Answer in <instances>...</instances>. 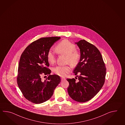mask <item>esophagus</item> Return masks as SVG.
Masks as SVG:
<instances>
[{"mask_svg": "<svg viewBox=\"0 0 125 125\" xmlns=\"http://www.w3.org/2000/svg\"><path fill=\"white\" fill-rule=\"evenodd\" d=\"M61 81H64L65 80V78H64V77H61Z\"/></svg>", "mask_w": 125, "mask_h": 125, "instance_id": "1", "label": "esophagus"}]
</instances>
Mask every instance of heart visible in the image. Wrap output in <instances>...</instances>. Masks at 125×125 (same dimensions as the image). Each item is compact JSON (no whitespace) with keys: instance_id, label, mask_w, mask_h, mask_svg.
<instances>
[{"instance_id":"heart-1","label":"heart","mask_w":125,"mask_h":125,"mask_svg":"<svg viewBox=\"0 0 125 125\" xmlns=\"http://www.w3.org/2000/svg\"><path fill=\"white\" fill-rule=\"evenodd\" d=\"M55 50L58 54L66 55V63L76 66L79 63L81 58V54L76 50V46L68 40H62L55 46ZM47 59L49 63L53 64L56 61L54 53L49 51L47 54ZM71 66L70 64L65 66H57L53 69V72L56 75L61 77L66 76L70 73Z\"/></svg>"}]
</instances>
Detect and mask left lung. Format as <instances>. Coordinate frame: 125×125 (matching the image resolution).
<instances>
[{"instance_id": "8db88e82", "label": "left lung", "mask_w": 125, "mask_h": 125, "mask_svg": "<svg viewBox=\"0 0 125 125\" xmlns=\"http://www.w3.org/2000/svg\"><path fill=\"white\" fill-rule=\"evenodd\" d=\"M75 43L81 54L80 61L73 70L75 75L79 74L77 75L79 81L74 78L67 79L68 92L74 100L84 103L93 98L103 87L106 68L100 52L95 46L85 40Z\"/></svg>"}]
</instances>
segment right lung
<instances>
[{
	"instance_id": "right-lung-1",
	"label": "right lung",
	"mask_w": 125,
	"mask_h": 125,
	"mask_svg": "<svg viewBox=\"0 0 125 125\" xmlns=\"http://www.w3.org/2000/svg\"><path fill=\"white\" fill-rule=\"evenodd\" d=\"M60 37H42L28 46L20 59L17 83L22 94L34 104H41L49 99L61 79L56 74L50 75L47 54ZM47 75L44 81L41 76Z\"/></svg>"
}]
</instances>
